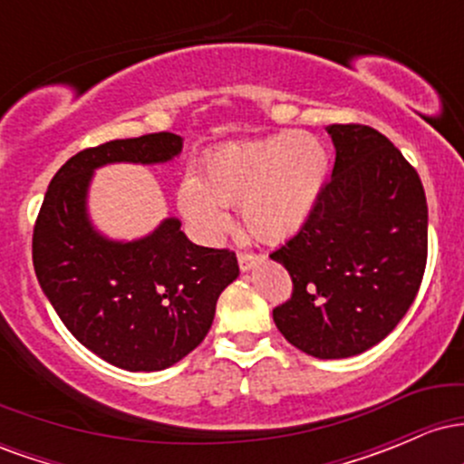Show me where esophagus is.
I'll return each mask as SVG.
<instances>
[{"label":"esophagus","instance_id":"1","mask_svg":"<svg viewBox=\"0 0 464 464\" xmlns=\"http://www.w3.org/2000/svg\"><path fill=\"white\" fill-rule=\"evenodd\" d=\"M259 259H262V255L250 253V250H237V264L242 270H250Z\"/></svg>","mask_w":464,"mask_h":464}]
</instances>
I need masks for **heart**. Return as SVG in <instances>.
<instances>
[{"label":"heart","instance_id":"obj_1","mask_svg":"<svg viewBox=\"0 0 464 464\" xmlns=\"http://www.w3.org/2000/svg\"><path fill=\"white\" fill-rule=\"evenodd\" d=\"M327 174V148L310 132L228 143L202 159L200 177L180 183L179 207L200 236L216 237L228 225L225 207L237 205L250 236L276 242L305 225Z\"/></svg>","mask_w":464,"mask_h":464}]
</instances>
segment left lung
Segmentation results:
<instances>
[{"mask_svg": "<svg viewBox=\"0 0 464 464\" xmlns=\"http://www.w3.org/2000/svg\"><path fill=\"white\" fill-rule=\"evenodd\" d=\"M332 179L296 236L270 253L290 273L276 329L321 360L358 355L406 316L428 262V202L417 169L380 130L327 126Z\"/></svg>", "mask_w": 464, "mask_h": 464, "instance_id": "obj_1", "label": "left lung"}]
</instances>
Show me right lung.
I'll list each match as a JSON object with an SVG mask.
<instances>
[{
  "label": "right lung",
  "instance_id": "1",
  "mask_svg": "<svg viewBox=\"0 0 464 464\" xmlns=\"http://www.w3.org/2000/svg\"><path fill=\"white\" fill-rule=\"evenodd\" d=\"M174 132L113 140L73 154L52 179L32 233L34 273L80 344L126 371H163L205 340L220 292L239 275L228 248L196 246L169 218L137 242H109L84 211L104 163H161L180 152Z\"/></svg>",
  "mask_w": 464,
  "mask_h": 464
}]
</instances>
